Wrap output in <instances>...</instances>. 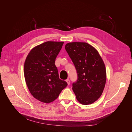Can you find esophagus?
I'll return each instance as SVG.
<instances>
[{
    "instance_id": "34e87169",
    "label": "esophagus",
    "mask_w": 132,
    "mask_h": 132,
    "mask_svg": "<svg viewBox=\"0 0 132 132\" xmlns=\"http://www.w3.org/2000/svg\"><path fill=\"white\" fill-rule=\"evenodd\" d=\"M66 82H67L68 85L70 84V80H69V79H67V80H66Z\"/></svg>"
}]
</instances>
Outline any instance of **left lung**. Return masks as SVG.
Wrapping results in <instances>:
<instances>
[{
  "label": "left lung",
  "instance_id": "left-lung-1",
  "mask_svg": "<svg viewBox=\"0 0 132 132\" xmlns=\"http://www.w3.org/2000/svg\"><path fill=\"white\" fill-rule=\"evenodd\" d=\"M65 48L78 74L72 87L76 98L82 105L91 104L100 98L105 88V63L98 51L87 43H68Z\"/></svg>",
  "mask_w": 132,
  "mask_h": 132
}]
</instances>
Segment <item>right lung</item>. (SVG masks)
I'll return each mask as SVG.
<instances>
[{"label":"right lung","mask_w":132,"mask_h":132,"mask_svg":"<svg viewBox=\"0 0 132 132\" xmlns=\"http://www.w3.org/2000/svg\"><path fill=\"white\" fill-rule=\"evenodd\" d=\"M63 43L44 42L34 47L26 58L23 72L26 85L34 97L41 102H53L68 85L59 79L55 65Z\"/></svg>","instance_id":"obj_1"}]
</instances>
